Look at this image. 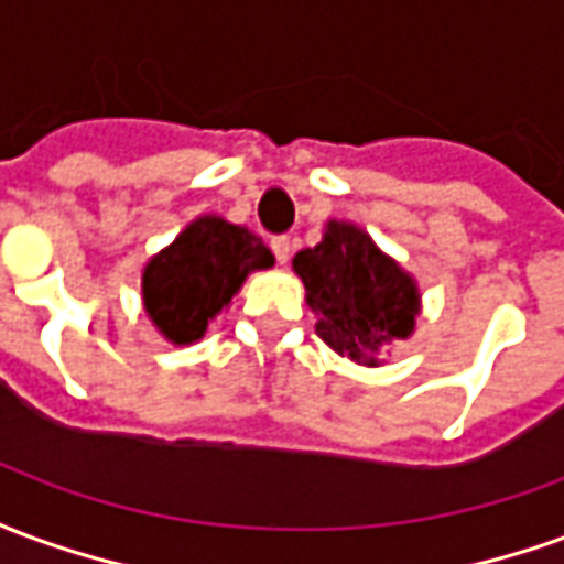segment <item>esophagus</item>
<instances>
[{
	"mask_svg": "<svg viewBox=\"0 0 564 564\" xmlns=\"http://www.w3.org/2000/svg\"><path fill=\"white\" fill-rule=\"evenodd\" d=\"M271 250H274L278 262H281V265H286V259H290V250H293V245H290V238H286V235H278V238H271Z\"/></svg>",
	"mask_w": 564,
	"mask_h": 564,
	"instance_id": "esophagus-1",
	"label": "esophagus"
}]
</instances>
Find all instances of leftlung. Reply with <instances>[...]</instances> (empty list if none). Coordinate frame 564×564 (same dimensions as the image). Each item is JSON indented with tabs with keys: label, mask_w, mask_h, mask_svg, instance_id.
I'll list each match as a JSON object with an SVG mask.
<instances>
[{
	"label": "left lung",
	"mask_w": 564,
	"mask_h": 564,
	"mask_svg": "<svg viewBox=\"0 0 564 564\" xmlns=\"http://www.w3.org/2000/svg\"><path fill=\"white\" fill-rule=\"evenodd\" d=\"M293 271L317 314V335L338 356L378 368L383 347L414 335L423 311L414 274L356 223H326L323 241L295 253Z\"/></svg>",
	"instance_id": "left-lung-1"
}]
</instances>
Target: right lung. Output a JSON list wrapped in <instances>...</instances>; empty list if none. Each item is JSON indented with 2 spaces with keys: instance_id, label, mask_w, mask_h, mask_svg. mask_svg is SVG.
<instances>
[{
  "instance_id": "add662e5",
  "label": "right lung",
  "mask_w": 564,
  "mask_h": 564,
  "mask_svg": "<svg viewBox=\"0 0 564 564\" xmlns=\"http://www.w3.org/2000/svg\"><path fill=\"white\" fill-rule=\"evenodd\" d=\"M274 265L271 250L247 226L202 214L141 271V302L165 341L196 344L208 323L245 286L247 274Z\"/></svg>"
}]
</instances>
